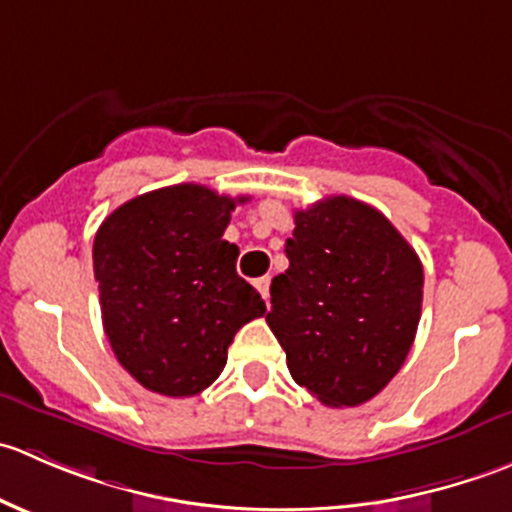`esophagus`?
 <instances>
[{
  "label": "esophagus",
  "instance_id": "1",
  "mask_svg": "<svg viewBox=\"0 0 512 512\" xmlns=\"http://www.w3.org/2000/svg\"><path fill=\"white\" fill-rule=\"evenodd\" d=\"M255 287L257 292L262 294V297H270V277H260V280H255Z\"/></svg>",
  "mask_w": 512,
  "mask_h": 512
}]
</instances>
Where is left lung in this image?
Segmentation results:
<instances>
[{
	"instance_id": "left-lung-1",
	"label": "left lung",
	"mask_w": 512,
	"mask_h": 512,
	"mask_svg": "<svg viewBox=\"0 0 512 512\" xmlns=\"http://www.w3.org/2000/svg\"><path fill=\"white\" fill-rule=\"evenodd\" d=\"M285 252L265 319L289 374L327 406L366 404L414 344L421 260L379 210L347 195L297 210Z\"/></svg>"
}]
</instances>
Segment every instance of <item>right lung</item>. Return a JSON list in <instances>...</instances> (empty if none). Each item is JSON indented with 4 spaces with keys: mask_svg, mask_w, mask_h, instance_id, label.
<instances>
[{
    "mask_svg": "<svg viewBox=\"0 0 512 512\" xmlns=\"http://www.w3.org/2000/svg\"><path fill=\"white\" fill-rule=\"evenodd\" d=\"M195 183L128 200L96 232L94 277L103 332L123 369L148 391L195 396L225 369L237 329L265 314L223 240L235 205Z\"/></svg>",
    "mask_w": 512,
    "mask_h": 512,
    "instance_id": "1",
    "label": "right lung"
}]
</instances>
